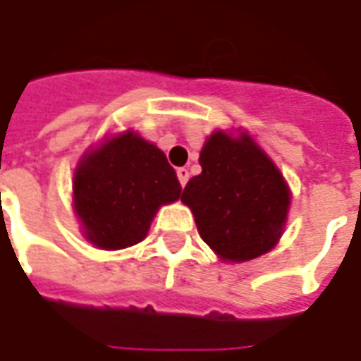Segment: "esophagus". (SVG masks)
I'll use <instances>...</instances> for the list:
<instances>
[{"label":"esophagus","mask_w":361,"mask_h":361,"mask_svg":"<svg viewBox=\"0 0 361 361\" xmlns=\"http://www.w3.org/2000/svg\"><path fill=\"white\" fill-rule=\"evenodd\" d=\"M176 176H178V183H180V187H185L188 180V171L187 169H176Z\"/></svg>","instance_id":"obj_1"}]
</instances>
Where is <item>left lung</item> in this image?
Returning <instances> with one entry per match:
<instances>
[{
    "label": "left lung",
    "mask_w": 361,
    "mask_h": 361,
    "mask_svg": "<svg viewBox=\"0 0 361 361\" xmlns=\"http://www.w3.org/2000/svg\"><path fill=\"white\" fill-rule=\"evenodd\" d=\"M202 171L180 201L190 207L202 241L223 261L243 263L265 255L281 239L289 187L273 160L241 132H213L201 150Z\"/></svg>",
    "instance_id": "obj_1"
}]
</instances>
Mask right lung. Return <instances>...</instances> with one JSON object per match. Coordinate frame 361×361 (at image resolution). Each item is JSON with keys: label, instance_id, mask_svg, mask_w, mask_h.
Returning a JSON list of instances; mask_svg holds the SVG:
<instances>
[{"label": "right lung", "instance_id": "add662e5", "mask_svg": "<svg viewBox=\"0 0 361 361\" xmlns=\"http://www.w3.org/2000/svg\"><path fill=\"white\" fill-rule=\"evenodd\" d=\"M72 188L84 237L106 251L142 241L157 211L183 190L164 152L132 130L88 150Z\"/></svg>", "mask_w": 361, "mask_h": 361}]
</instances>
